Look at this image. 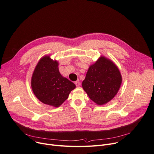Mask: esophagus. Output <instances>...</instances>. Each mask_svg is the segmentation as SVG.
<instances>
[{
  "instance_id": "1",
  "label": "esophagus",
  "mask_w": 154,
  "mask_h": 154,
  "mask_svg": "<svg viewBox=\"0 0 154 154\" xmlns=\"http://www.w3.org/2000/svg\"><path fill=\"white\" fill-rule=\"evenodd\" d=\"M75 85H76V86L77 87H79V86H80V81H79V79L76 80V81L75 82Z\"/></svg>"
}]
</instances>
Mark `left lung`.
Returning a JSON list of instances; mask_svg holds the SVG:
<instances>
[{"label":"left lung","mask_w":154,"mask_h":154,"mask_svg":"<svg viewBox=\"0 0 154 154\" xmlns=\"http://www.w3.org/2000/svg\"><path fill=\"white\" fill-rule=\"evenodd\" d=\"M121 82L122 76L117 66L102 56L89 67L82 86L93 101L103 105L115 97Z\"/></svg>","instance_id":"left-lung-1"}]
</instances>
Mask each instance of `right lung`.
<instances>
[{
	"label": "right lung",
	"instance_id": "1",
	"mask_svg": "<svg viewBox=\"0 0 154 154\" xmlns=\"http://www.w3.org/2000/svg\"><path fill=\"white\" fill-rule=\"evenodd\" d=\"M31 86L33 92L42 103L58 107L68 98L76 86L63 78L58 69V62L49 56L42 58L33 72Z\"/></svg>",
	"mask_w": 154,
	"mask_h": 154
}]
</instances>
